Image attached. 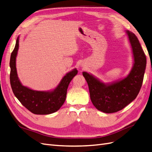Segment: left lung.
Masks as SVG:
<instances>
[{
    "label": "left lung",
    "instance_id": "obj_1",
    "mask_svg": "<svg viewBox=\"0 0 152 152\" xmlns=\"http://www.w3.org/2000/svg\"><path fill=\"white\" fill-rule=\"evenodd\" d=\"M134 56V66L125 79L105 84L89 73L82 75L89 86L90 98L94 107L104 113H111L122 110L138 94L143 81L146 58L134 34L126 31Z\"/></svg>",
    "mask_w": 152,
    "mask_h": 152
}]
</instances>
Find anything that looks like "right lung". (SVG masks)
<instances>
[{
    "mask_svg": "<svg viewBox=\"0 0 152 152\" xmlns=\"http://www.w3.org/2000/svg\"><path fill=\"white\" fill-rule=\"evenodd\" d=\"M19 48V37L10 58V83L14 94L30 112L37 115H48L56 112L66 99L69 84L78 72L74 69L63 77L60 83L52 91H38L23 86L18 79L16 67V58Z\"/></svg>",
    "mask_w": 152,
    "mask_h": 152,
    "instance_id": "right-lung-1",
    "label": "right lung"
}]
</instances>
